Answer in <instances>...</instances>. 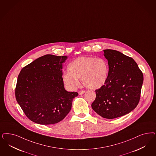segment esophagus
I'll list each match as a JSON object with an SVG mask.
<instances>
[{
  "label": "esophagus",
  "mask_w": 156,
  "mask_h": 156,
  "mask_svg": "<svg viewBox=\"0 0 156 156\" xmlns=\"http://www.w3.org/2000/svg\"><path fill=\"white\" fill-rule=\"evenodd\" d=\"M85 93V90H81V91H80L78 92V93H79V94H80V95L83 94Z\"/></svg>",
  "instance_id": "obj_1"
}]
</instances>
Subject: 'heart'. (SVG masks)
Here are the masks:
<instances>
[{"label": "heart", "instance_id": "obj_1", "mask_svg": "<svg viewBox=\"0 0 156 156\" xmlns=\"http://www.w3.org/2000/svg\"><path fill=\"white\" fill-rule=\"evenodd\" d=\"M69 72L62 75V81L69 89H74L79 85L78 79L84 86L97 89L107 81L109 67L106 60L101 58L81 56L73 60L67 67Z\"/></svg>", "mask_w": 156, "mask_h": 156}]
</instances>
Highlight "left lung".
<instances>
[{
	"label": "left lung",
	"instance_id": "1",
	"mask_svg": "<svg viewBox=\"0 0 156 156\" xmlns=\"http://www.w3.org/2000/svg\"><path fill=\"white\" fill-rule=\"evenodd\" d=\"M109 73L107 81L96 91L92 109L104 118L112 119L134 110L140 101L144 76L134 60L113 49L103 51Z\"/></svg>",
	"mask_w": 156,
	"mask_h": 156
}]
</instances>
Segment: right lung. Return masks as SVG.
I'll list each match as a JSON object with an SVG mask.
<instances>
[{
  "mask_svg": "<svg viewBox=\"0 0 156 156\" xmlns=\"http://www.w3.org/2000/svg\"><path fill=\"white\" fill-rule=\"evenodd\" d=\"M67 58L45 55L24 67L18 75L16 101L33 122L57 123L69 113L73 100L78 94L64 87L62 70Z\"/></svg>",
  "mask_w": 156,
  "mask_h": 156,
  "instance_id": "obj_1",
  "label": "right lung"
}]
</instances>
